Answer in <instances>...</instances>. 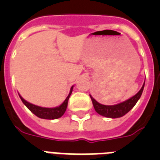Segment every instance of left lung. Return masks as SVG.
Segmentation results:
<instances>
[{
    "mask_svg": "<svg viewBox=\"0 0 160 160\" xmlns=\"http://www.w3.org/2000/svg\"><path fill=\"white\" fill-rule=\"evenodd\" d=\"M144 84H145V82H144L143 85H142V88L140 89V90L135 95L131 97L129 99L122 102L116 104V105H102L101 103L98 102L90 94L91 101L93 102V106L94 107V110H95V111L98 114H101V115H102L104 117H107V118H116L122 117L127 113L129 112L133 107H135V105L136 104L138 100L140 98L141 95H142V90H143L144 88Z\"/></svg>",
    "mask_w": 160,
    "mask_h": 160,
    "instance_id": "1",
    "label": "left lung"
}]
</instances>
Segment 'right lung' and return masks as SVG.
Here are the masks:
<instances>
[{
  "instance_id": "add662e5",
  "label": "right lung",
  "mask_w": 160,
  "mask_h": 160,
  "mask_svg": "<svg viewBox=\"0 0 160 160\" xmlns=\"http://www.w3.org/2000/svg\"><path fill=\"white\" fill-rule=\"evenodd\" d=\"M73 87H72L71 89H70V93H69L68 96L65 99V101L59 107H53V108H46V107L33 105L32 103L25 101L21 95L19 96L21 98V99H22V102L26 106V107L32 114H34L36 116H38V118H44V119H56V118H61L64 114V113L66 112L68 105V100L70 98V96L72 93V90H73Z\"/></svg>"
}]
</instances>
